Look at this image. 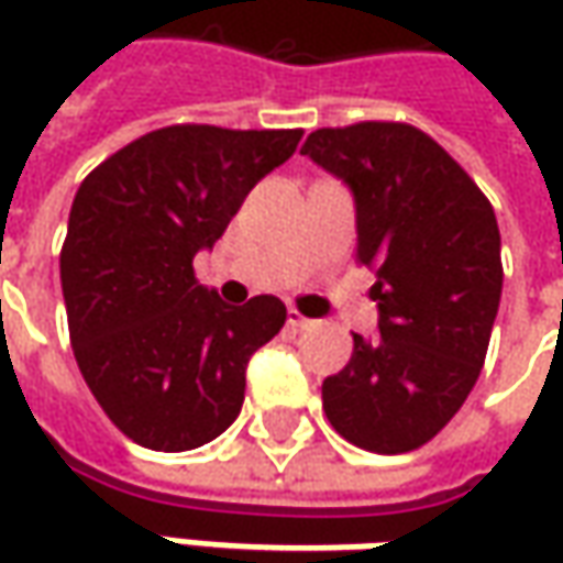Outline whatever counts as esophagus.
I'll use <instances>...</instances> for the list:
<instances>
[{
    "mask_svg": "<svg viewBox=\"0 0 563 563\" xmlns=\"http://www.w3.org/2000/svg\"><path fill=\"white\" fill-rule=\"evenodd\" d=\"M288 325H291V329H310L313 319H307V316L297 313V310H288Z\"/></svg>",
    "mask_w": 563,
    "mask_h": 563,
    "instance_id": "esophagus-1",
    "label": "esophagus"
}]
</instances>
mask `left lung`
Wrapping results in <instances>:
<instances>
[{
	"label": "left lung",
	"mask_w": 563,
	"mask_h": 563,
	"mask_svg": "<svg viewBox=\"0 0 563 563\" xmlns=\"http://www.w3.org/2000/svg\"><path fill=\"white\" fill-rule=\"evenodd\" d=\"M357 203V263L376 269L378 335H354L322 382L341 439L376 454L422 448L461 410L486 363L501 300V234L486 194L404 121L319 128L303 150Z\"/></svg>",
	"instance_id": "1"
}]
</instances>
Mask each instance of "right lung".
I'll return each mask as SVG.
<instances>
[{"label":"right lung","mask_w":563,"mask_h":563,"mask_svg":"<svg viewBox=\"0 0 563 563\" xmlns=\"http://www.w3.org/2000/svg\"><path fill=\"white\" fill-rule=\"evenodd\" d=\"M300 128L150 131L77 187L62 244L68 335L87 388L131 442L190 451L238 420L247 360L285 325L272 294L228 307L194 275Z\"/></svg>","instance_id":"right-lung-1"}]
</instances>
